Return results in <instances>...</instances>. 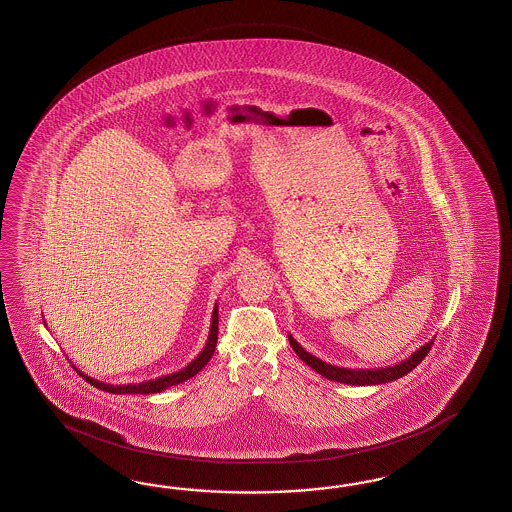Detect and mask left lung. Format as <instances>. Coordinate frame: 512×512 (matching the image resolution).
<instances>
[{
	"label": "left lung",
	"instance_id": "left-lung-1",
	"mask_svg": "<svg viewBox=\"0 0 512 512\" xmlns=\"http://www.w3.org/2000/svg\"><path fill=\"white\" fill-rule=\"evenodd\" d=\"M289 343L293 347L296 355L300 357V360H304L310 368H313L319 375H323L330 381H338L343 385H360V387H366V385H383V383H390V381H396L403 375L411 372L413 368H417L422 358L426 357L432 349V343L434 340L428 341L426 345H422L420 349H417L413 355L409 358H405L402 362L394 364V366H385V368H377V370H351V368H340V366H332L321 358L313 357L311 353H308L298 341L289 334Z\"/></svg>",
	"mask_w": 512,
	"mask_h": 512
}]
</instances>
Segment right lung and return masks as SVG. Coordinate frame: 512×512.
I'll use <instances>...</instances> for the list:
<instances>
[{"instance_id":"add662e5","label":"right lung","mask_w":512,"mask_h":512,"mask_svg":"<svg viewBox=\"0 0 512 512\" xmlns=\"http://www.w3.org/2000/svg\"><path fill=\"white\" fill-rule=\"evenodd\" d=\"M216 343L217 304L214 306V311H212V325H210L208 341H206L204 349L187 364L186 368H182V370H178V372L169 373V375H163V377H157V379H150V381H144V383H139V385H109V383H103V381L93 379L88 373H82L80 370H77V372L80 373V377H82L84 381H88L93 387L99 388V390H105V392H112V394H155V392H163V390L174 387V385H180V383H184L187 379H191L193 375H197V373L201 372L202 368L208 364V360L214 355Z\"/></svg>"}]
</instances>
